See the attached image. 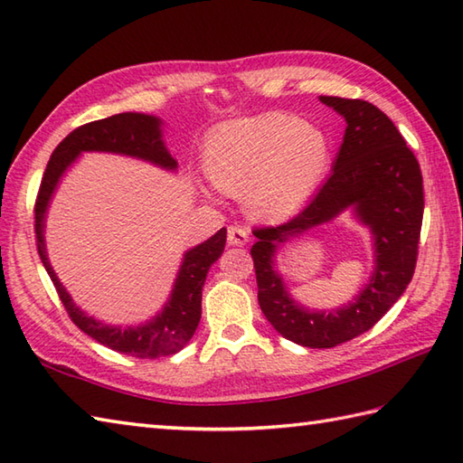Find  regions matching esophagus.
Returning <instances> with one entry per match:
<instances>
[{
    "label": "esophagus",
    "instance_id": "34e87169",
    "mask_svg": "<svg viewBox=\"0 0 463 463\" xmlns=\"http://www.w3.org/2000/svg\"><path fill=\"white\" fill-rule=\"evenodd\" d=\"M229 244L231 247H244L250 241L249 231L244 226H229Z\"/></svg>",
    "mask_w": 463,
    "mask_h": 463
}]
</instances>
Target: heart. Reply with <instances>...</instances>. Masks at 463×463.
Wrapping results in <instances>:
<instances>
[{
    "label": "heart",
    "mask_w": 463,
    "mask_h": 463,
    "mask_svg": "<svg viewBox=\"0 0 463 463\" xmlns=\"http://www.w3.org/2000/svg\"><path fill=\"white\" fill-rule=\"evenodd\" d=\"M204 173L222 193L244 196L254 219L298 213L332 165L330 137L294 115L267 113L219 127L204 145Z\"/></svg>",
    "instance_id": "1"
}]
</instances>
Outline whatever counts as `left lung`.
Wrapping results in <instances>:
<instances>
[{
	"instance_id": "obj_1",
	"label": "left lung",
	"mask_w": 463,
	"mask_h": 463,
	"mask_svg": "<svg viewBox=\"0 0 463 463\" xmlns=\"http://www.w3.org/2000/svg\"><path fill=\"white\" fill-rule=\"evenodd\" d=\"M320 101L346 121L332 173L294 219L252 231L257 242L250 249L262 314L284 338L307 348H334L356 338L394 307L414 277L424 216L418 159L388 115L362 99L322 95ZM344 212L369 229L374 270L350 303L314 311L291 298L276 269V252Z\"/></svg>"
}]
</instances>
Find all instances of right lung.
<instances>
[{"label":"right lung","mask_w":463,"mask_h":463,"mask_svg":"<svg viewBox=\"0 0 463 463\" xmlns=\"http://www.w3.org/2000/svg\"><path fill=\"white\" fill-rule=\"evenodd\" d=\"M83 153H113L133 156V159L151 163L159 169L175 173L179 163L173 159V155L165 145L163 119L155 115L129 111L87 123L73 133H69L53 151L43 173L42 186H39L35 203V234L39 259H42L49 279L53 280L59 298H61L75 326H80L87 336H91L103 346L127 354V356H171V354H176L189 344L196 326H199L206 272H209L213 262L219 260L224 250L226 229H221L211 239L184 250L169 298L153 318L137 324V326H113V324L90 317L85 310L75 307L71 294L57 279L45 247V221L49 204H52L63 175L71 169L73 163Z\"/></svg>","instance_id":"1"}]
</instances>
